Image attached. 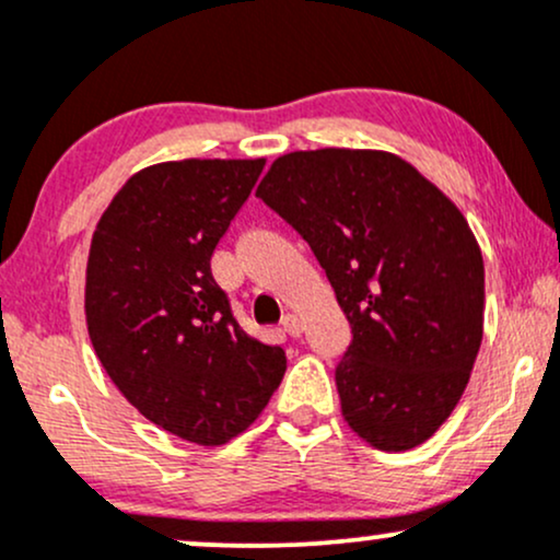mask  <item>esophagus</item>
I'll use <instances>...</instances> for the list:
<instances>
[{"instance_id":"obj_1","label":"esophagus","mask_w":560,"mask_h":560,"mask_svg":"<svg viewBox=\"0 0 560 560\" xmlns=\"http://www.w3.org/2000/svg\"><path fill=\"white\" fill-rule=\"evenodd\" d=\"M281 326H284V331L289 334V337H300L302 329H305V326H302V318L294 316V313H287L284 320H281Z\"/></svg>"}]
</instances>
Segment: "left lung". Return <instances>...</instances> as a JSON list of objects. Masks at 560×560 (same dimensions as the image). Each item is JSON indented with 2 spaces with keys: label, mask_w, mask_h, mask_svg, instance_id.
<instances>
[{
  "label": "left lung",
  "mask_w": 560,
  "mask_h": 560,
  "mask_svg": "<svg viewBox=\"0 0 560 560\" xmlns=\"http://www.w3.org/2000/svg\"><path fill=\"white\" fill-rule=\"evenodd\" d=\"M258 197L311 244L352 339L337 389L378 450L429 440L464 395L485 324V262L466 218L410 163L376 150L279 158Z\"/></svg>",
  "instance_id": "8db88e82"
}]
</instances>
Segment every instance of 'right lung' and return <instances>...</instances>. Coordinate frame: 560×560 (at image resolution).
Segmentation results:
<instances>
[{
	"instance_id": "obj_1",
	"label": "right lung",
	"mask_w": 560,
	"mask_h": 560,
	"mask_svg": "<svg viewBox=\"0 0 560 560\" xmlns=\"http://www.w3.org/2000/svg\"><path fill=\"white\" fill-rule=\"evenodd\" d=\"M266 160H182L139 171L96 223L86 324L107 376L165 432L223 445L266 408L287 371L249 337L210 260Z\"/></svg>"
}]
</instances>
